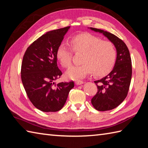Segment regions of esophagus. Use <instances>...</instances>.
<instances>
[{"mask_svg":"<svg viewBox=\"0 0 148 148\" xmlns=\"http://www.w3.org/2000/svg\"><path fill=\"white\" fill-rule=\"evenodd\" d=\"M84 83V82L82 81V80H77V81H75V84L77 85H82V84H83Z\"/></svg>","mask_w":148,"mask_h":148,"instance_id":"esophagus-1","label":"esophagus"}]
</instances>
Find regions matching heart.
I'll return each mask as SVG.
<instances>
[{
  "label": "heart",
  "instance_id": "1",
  "mask_svg": "<svg viewBox=\"0 0 148 148\" xmlns=\"http://www.w3.org/2000/svg\"><path fill=\"white\" fill-rule=\"evenodd\" d=\"M71 46L75 52H83L81 65L75 66L68 70L66 76L72 80H77L94 73L103 76L109 72L114 64L116 51L112 42L102 40L99 37L89 33L75 35L71 38ZM57 60L64 68L71 64L73 52L65 43H61L56 51Z\"/></svg>",
  "mask_w": 148,
  "mask_h": 148
}]
</instances>
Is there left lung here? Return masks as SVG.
<instances>
[{
	"mask_svg": "<svg viewBox=\"0 0 148 148\" xmlns=\"http://www.w3.org/2000/svg\"><path fill=\"white\" fill-rule=\"evenodd\" d=\"M88 28L103 34L116 48V58L113 70L106 77L94 81L98 90L91 99L92 104L98 111L113 110L125 99L129 89L132 78L130 52L126 44L116 35L103 29Z\"/></svg>",
	"mask_w": 148,
	"mask_h": 148,
	"instance_id": "left-lung-1",
	"label": "left lung"
}]
</instances>
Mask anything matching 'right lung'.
<instances>
[{"instance_id": "obj_1", "label": "right lung", "mask_w": 148, "mask_h": 148, "mask_svg": "<svg viewBox=\"0 0 148 148\" xmlns=\"http://www.w3.org/2000/svg\"><path fill=\"white\" fill-rule=\"evenodd\" d=\"M70 27L47 32L26 51L21 64V80L34 106L44 112L60 111L74 87L73 82H54L62 75L57 65L59 45Z\"/></svg>"}]
</instances>
